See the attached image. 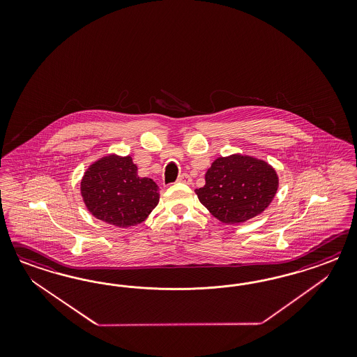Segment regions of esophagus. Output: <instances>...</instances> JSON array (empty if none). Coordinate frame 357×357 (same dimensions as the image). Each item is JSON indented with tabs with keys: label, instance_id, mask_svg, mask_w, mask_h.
<instances>
[{
	"label": "esophagus",
	"instance_id": "1",
	"mask_svg": "<svg viewBox=\"0 0 357 357\" xmlns=\"http://www.w3.org/2000/svg\"><path fill=\"white\" fill-rule=\"evenodd\" d=\"M178 182H179V183L183 184H191L192 179H191V176H190L188 174H182V175H179V178H178Z\"/></svg>",
	"mask_w": 357,
	"mask_h": 357
}]
</instances>
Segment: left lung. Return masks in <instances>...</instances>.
I'll use <instances>...</instances> for the list:
<instances>
[{"label":"left lung","instance_id":"8db88e82","mask_svg":"<svg viewBox=\"0 0 357 357\" xmlns=\"http://www.w3.org/2000/svg\"><path fill=\"white\" fill-rule=\"evenodd\" d=\"M279 187L275 169L263 160L231 154L218 157L196 188L200 203L224 224H241L260 215Z\"/></svg>","mask_w":357,"mask_h":357}]
</instances>
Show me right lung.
Returning a JSON list of instances; mask_svg holds the SVG:
<instances>
[{
	"label": "right lung",
	"instance_id": "1",
	"mask_svg": "<svg viewBox=\"0 0 357 357\" xmlns=\"http://www.w3.org/2000/svg\"><path fill=\"white\" fill-rule=\"evenodd\" d=\"M89 212L118 227L139 225L160 202V188L151 178H140L130 155L109 154L91 163L81 181Z\"/></svg>",
	"mask_w": 357,
	"mask_h": 357
}]
</instances>
